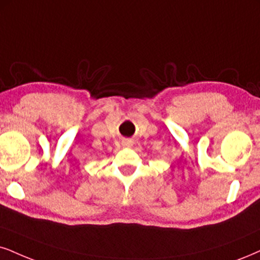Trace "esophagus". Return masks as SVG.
I'll return each instance as SVG.
<instances>
[{
    "mask_svg": "<svg viewBox=\"0 0 260 260\" xmlns=\"http://www.w3.org/2000/svg\"><path fill=\"white\" fill-rule=\"evenodd\" d=\"M123 146L124 147H131V146H133V141H131V140H124L123 141Z\"/></svg>",
    "mask_w": 260,
    "mask_h": 260,
    "instance_id": "34e87169",
    "label": "esophagus"
}]
</instances>
